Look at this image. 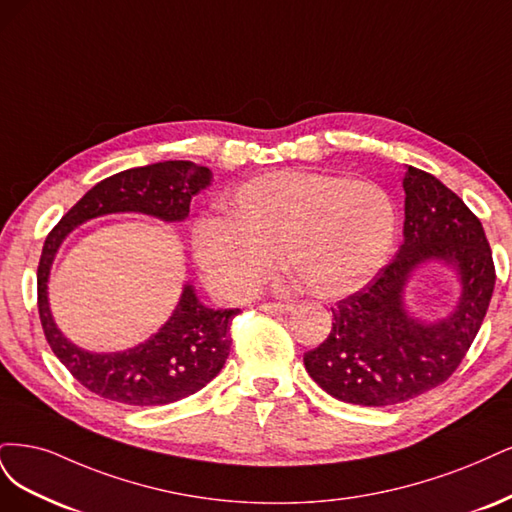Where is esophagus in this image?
<instances>
[{
    "mask_svg": "<svg viewBox=\"0 0 512 512\" xmlns=\"http://www.w3.org/2000/svg\"><path fill=\"white\" fill-rule=\"evenodd\" d=\"M261 308L266 312H272V315H278V312L293 310V304H289V302H266V304H261Z\"/></svg>",
    "mask_w": 512,
    "mask_h": 512,
    "instance_id": "1",
    "label": "esophagus"
}]
</instances>
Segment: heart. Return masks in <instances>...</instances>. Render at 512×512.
Masks as SVG:
<instances>
[{"mask_svg":"<svg viewBox=\"0 0 512 512\" xmlns=\"http://www.w3.org/2000/svg\"><path fill=\"white\" fill-rule=\"evenodd\" d=\"M221 219L195 227L193 257L229 300L255 295L276 266L317 298H342L385 266L398 208L381 185L327 172L278 170L229 193Z\"/></svg>","mask_w":512,"mask_h":512,"instance_id":"obj_1","label":"heart"}]
</instances>
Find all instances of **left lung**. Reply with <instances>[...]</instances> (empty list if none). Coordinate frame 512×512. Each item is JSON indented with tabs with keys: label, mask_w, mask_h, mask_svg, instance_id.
Here are the masks:
<instances>
[{
	"label": "left lung",
	"mask_w": 512,
	"mask_h": 512,
	"mask_svg": "<svg viewBox=\"0 0 512 512\" xmlns=\"http://www.w3.org/2000/svg\"><path fill=\"white\" fill-rule=\"evenodd\" d=\"M402 185L400 251L332 308V332L304 355L312 381L349 404H400L449 381L481 329L496 285L485 229L464 200L412 166ZM427 258L451 262L462 280L458 308L438 324L412 320L403 308L405 280Z\"/></svg>",
	"instance_id": "8db88e82"
}]
</instances>
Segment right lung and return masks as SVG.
Listing matches in <instances>:
<instances>
[{
    "mask_svg": "<svg viewBox=\"0 0 512 512\" xmlns=\"http://www.w3.org/2000/svg\"><path fill=\"white\" fill-rule=\"evenodd\" d=\"M212 172L193 161H161L104 178L63 214L46 236L38 263V312L44 336L76 381L100 398L129 406H163L193 395L217 376L229 355L234 310L206 308L185 285L168 323L123 353H89L65 338L48 308L46 283L57 249L74 227L112 212H142L161 221L189 217L193 197L210 187Z\"/></svg>",
    "mask_w": 512,
    "mask_h": 512,
    "instance_id": "add662e5",
    "label": "right lung"
}]
</instances>
